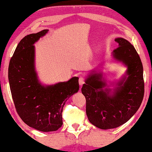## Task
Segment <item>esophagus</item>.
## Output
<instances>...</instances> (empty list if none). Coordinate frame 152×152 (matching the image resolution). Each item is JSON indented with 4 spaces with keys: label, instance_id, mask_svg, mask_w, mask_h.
I'll list each match as a JSON object with an SVG mask.
<instances>
[{
    "label": "esophagus",
    "instance_id": "esophagus-1",
    "mask_svg": "<svg viewBox=\"0 0 152 152\" xmlns=\"http://www.w3.org/2000/svg\"><path fill=\"white\" fill-rule=\"evenodd\" d=\"M85 78L83 76L80 77V78H79V85H80V86H82L83 84H85Z\"/></svg>",
    "mask_w": 152,
    "mask_h": 152
}]
</instances>
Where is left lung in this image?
<instances>
[{
    "label": "left lung",
    "instance_id": "1",
    "mask_svg": "<svg viewBox=\"0 0 152 152\" xmlns=\"http://www.w3.org/2000/svg\"><path fill=\"white\" fill-rule=\"evenodd\" d=\"M119 47L113 50L115 59L127 66L126 75L116 88H105L102 73L92 72L81 91L86 98V113L93 125L103 130L117 128L134 115L144 96L143 68L134 47L124 38L115 39Z\"/></svg>",
    "mask_w": 152,
    "mask_h": 152
}]
</instances>
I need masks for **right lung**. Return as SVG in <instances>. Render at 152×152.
I'll return each instance as SVG.
<instances>
[{"instance_id": "1", "label": "right lung", "mask_w": 152, "mask_h": 152, "mask_svg": "<svg viewBox=\"0 0 152 152\" xmlns=\"http://www.w3.org/2000/svg\"><path fill=\"white\" fill-rule=\"evenodd\" d=\"M48 31L45 29L30 34L20 41L8 69L11 96L18 114L28 126L42 132L56 131L62 126L65 102L79 89L78 77L48 86L42 85L38 80L33 44Z\"/></svg>"}]
</instances>
